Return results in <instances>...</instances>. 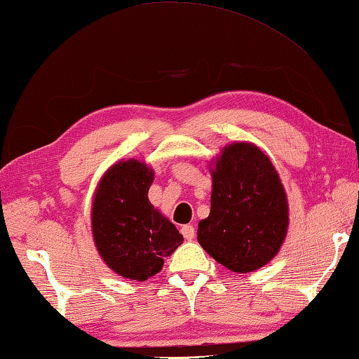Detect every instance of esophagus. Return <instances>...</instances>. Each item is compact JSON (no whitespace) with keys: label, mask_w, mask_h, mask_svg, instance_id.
Instances as JSON below:
<instances>
[{"label":"esophagus","mask_w":359,"mask_h":359,"mask_svg":"<svg viewBox=\"0 0 359 359\" xmlns=\"http://www.w3.org/2000/svg\"><path fill=\"white\" fill-rule=\"evenodd\" d=\"M180 232H182V236L185 237V240H193L194 238V227L191 224L182 226Z\"/></svg>","instance_id":"1"}]
</instances>
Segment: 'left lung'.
I'll use <instances>...</instances> for the list:
<instances>
[{
  "instance_id": "obj_1",
  "label": "left lung",
  "mask_w": 359,
  "mask_h": 359,
  "mask_svg": "<svg viewBox=\"0 0 359 359\" xmlns=\"http://www.w3.org/2000/svg\"><path fill=\"white\" fill-rule=\"evenodd\" d=\"M210 215L198 242L236 273L260 269L276 256L289 226V204L270 158L251 142L226 146L213 161Z\"/></svg>"
}]
</instances>
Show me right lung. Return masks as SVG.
Segmentation results:
<instances>
[{
  "mask_svg": "<svg viewBox=\"0 0 359 359\" xmlns=\"http://www.w3.org/2000/svg\"><path fill=\"white\" fill-rule=\"evenodd\" d=\"M154 169L144 161H117L99 182L90 223L100 257L119 276L146 281L184 237L147 198Z\"/></svg>",
  "mask_w": 359,
  "mask_h": 359,
  "instance_id": "add662e5",
  "label": "right lung"
}]
</instances>
